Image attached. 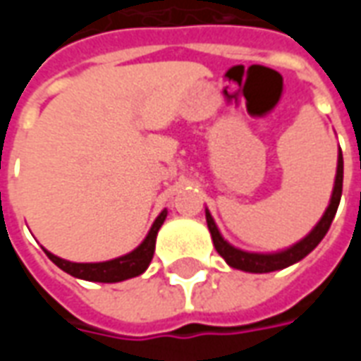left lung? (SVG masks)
Instances as JSON below:
<instances>
[{"label": "left lung", "instance_id": "obj_1", "mask_svg": "<svg viewBox=\"0 0 361 361\" xmlns=\"http://www.w3.org/2000/svg\"><path fill=\"white\" fill-rule=\"evenodd\" d=\"M342 173H344V162H342V152L338 154V168H336V181H334V191L333 197H331V204L329 209L323 214V219L319 222L317 226L313 228L307 238H303L302 242L295 243L294 247L282 251V253H272V255H259V253H245L242 250H235L230 243L222 240L219 228L214 224V220L207 211V224H209V230H211L212 243L219 251V255L228 265L234 267V269H240V271L247 272H272L279 271V269H286V267L294 265L300 259H303L307 253L317 247V243L325 238V234L331 228V222H333L334 214H336V209H338V203H341L342 195Z\"/></svg>", "mask_w": 361, "mask_h": 361}]
</instances>
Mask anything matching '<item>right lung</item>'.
<instances>
[{
    "label": "right lung",
    "instance_id": "obj_1",
    "mask_svg": "<svg viewBox=\"0 0 361 361\" xmlns=\"http://www.w3.org/2000/svg\"><path fill=\"white\" fill-rule=\"evenodd\" d=\"M166 219V211L160 212V216L154 220V224L150 228L149 235L145 238V242L131 253H127L123 257L111 259L106 263H71L66 259H59L51 255L50 251H46V255L56 263V265L66 271L71 276L82 280H92V282H121V280L133 279L147 271V267L152 261L154 255V243H157V234L162 222Z\"/></svg>",
    "mask_w": 361,
    "mask_h": 361
}]
</instances>
